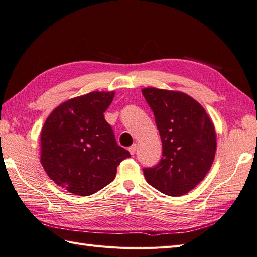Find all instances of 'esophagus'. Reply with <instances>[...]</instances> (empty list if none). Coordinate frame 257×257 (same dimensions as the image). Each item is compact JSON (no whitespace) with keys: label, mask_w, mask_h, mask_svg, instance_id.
I'll return each mask as SVG.
<instances>
[{"label":"esophagus","mask_w":257,"mask_h":257,"mask_svg":"<svg viewBox=\"0 0 257 257\" xmlns=\"http://www.w3.org/2000/svg\"><path fill=\"white\" fill-rule=\"evenodd\" d=\"M136 148H138V145H136V144H133L132 146H131V147L128 148L131 155H134L135 152H136Z\"/></svg>","instance_id":"34e87169"}]
</instances>
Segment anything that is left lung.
<instances>
[{"mask_svg":"<svg viewBox=\"0 0 257 257\" xmlns=\"http://www.w3.org/2000/svg\"><path fill=\"white\" fill-rule=\"evenodd\" d=\"M155 116L163 155L144 168L148 184L165 195H186L211 168L216 150L213 123L200 103L186 93L156 88L142 90Z\"/></svg>","mask_w":257,"mask_h":257,"instance_id":"8db88e82","label":"left lung"}]
</instances>
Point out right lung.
Listing matches in <instances>:
<instances>
[{
    "label": "right lung",
    "instance_id": "obj_1",
    "mask_svg": "<svg viewBox=\"0 0 257 257\" xmlns=\"http://www.w3.org/2000/svg\"><path fill=\"white\" fill-rule=\"evenodd\" d=\"M114 92L93 91L57 106L41 133V163L57 185L90 196L113 181L128 151L118 146L104 112Z\"/></svg>",
    "mask_w": 257,
    "mask_h": 257
}]
</instances>
